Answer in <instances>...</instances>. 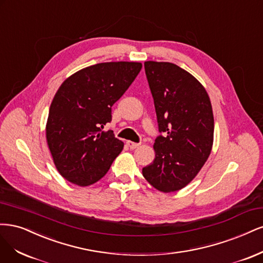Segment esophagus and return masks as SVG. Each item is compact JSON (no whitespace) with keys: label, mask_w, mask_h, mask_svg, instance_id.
<instances>
[{"label":"esophagus","mask_w":263,"mask_h":263,"mask_svg":"<svg viewBox=\"0 0 263 263\" xmlns=\"http://www.w3.org/2000/svg\"><path fill=\"white\" fill-rule=\"evenodd\" d=\"M126 145H128L131 149H134V148H138L140 146V144L131 142V141H128V142H126Z\"/></svg>","instance_id":"34e87169"}]
</instances>
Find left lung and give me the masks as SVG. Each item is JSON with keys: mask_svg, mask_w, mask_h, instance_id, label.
<instances>
[{"mask_svg": "<svg viewBox=\"0 0 263 263\" xmlns=\"http://www.w3.org/2000/svg\"><path fill=\"white\" fill-rule=\"evenodd\" d=\"M159 132L155 159L142 169L158 191L184 188L208 160L214 138V117L205 88L189 72L171 62H144Z\"/></svg>", "mask_w": 263, "mask_h": 263, "instance_id": "obj_1", "label": "left lung"}]
</instances>
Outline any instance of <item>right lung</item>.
Listing matches in <instances>:
<instances>
[{
    "label": "right lung",
    "mask_w": 263,
    "mask_h": 263,
    "mask_svg": "<svg viewBox=\"0 0 263 263\" xmlns=\"http://www.w3.org/2000/svg\"><path fill=\"white\" fill-rule=\"evenodd\" d=\"M141 69L140 62L98 63L72 74L57 90L46 138L58 172L67 181L81 187L97 182L121 153L123 142L101 129Z\"/></svg>",
    "instance_id": "add662e5"
}]
</instances>
